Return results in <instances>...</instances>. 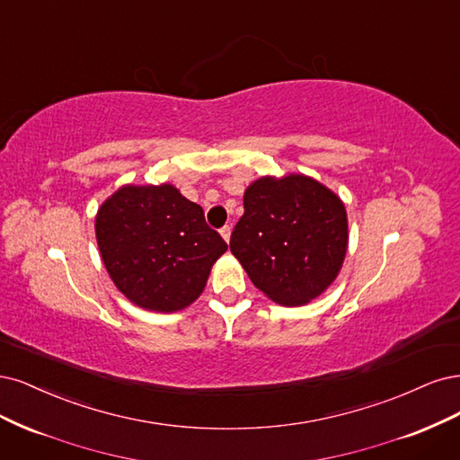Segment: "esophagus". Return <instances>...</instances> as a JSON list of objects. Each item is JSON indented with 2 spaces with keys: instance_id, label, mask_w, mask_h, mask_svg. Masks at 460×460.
I'll return each instance as SVG.
<instances>
[{
  "instance_id": "esophagus-1",
  "label": "esophagus",
  "mask_w": 460,
  "mask_h": 460,
  "mask_svg": "<svg viewBox=\"0 0 460 460\" xmlns=\"http://www.w3.org/2000/svg\"><path fill=\"white\" fill-rule=\"evenodd\" d=\"M219 233H221V236H224L226 239V243H229V239H231V227L229 226H224L219 229Z\"/></svg>"
}]
</instances>
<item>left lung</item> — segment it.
<instances>
[{
  "mask_svg": "<svg viewBox=\"0 0 460 460\" xmlns=\"http://www.w3.org/2000/svg\"><path fill=\"white\" fill-rule=\"evenodd\" d=\"M231 252L250 280L283 305H304L327 290L348 250L344 202L302 173L261 177L244 190V214Z\"/></svg>",
  "mask_w": 460,
  "mask_h": 460,
  "instance_id": "1",
  "label": "left lung"
}]
</instances>
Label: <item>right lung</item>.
<instances>
[{"instance_id": "obj_1", "label": "right lung", "mask_w": 460, "mask_h": 460, "mask_svg": "<svg viewBox=\"0 0 460 460\" xmlns=\"http://www.w3.org/2000/svg\"><path fill=\"white\" fill-rule=\"evenodd\" d=\"M95 234L116 288L129 302L160 314L195 302L227 250L200 206L170 183L118 189L101 204Z\"/></svg>"}]
</instances>
